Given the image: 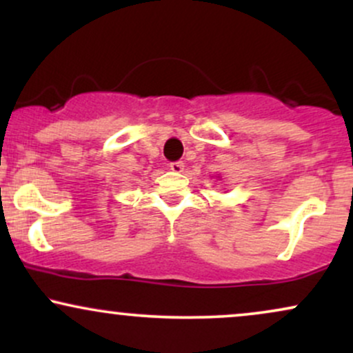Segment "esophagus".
I'll return each mask as SVG.
<instances>
[{"instance_id": "esophagus-1", "label": "esophagus", "mask_w": 353, "mask_h": 353, "mask_svg": "<svg viewBox=\"0 0 353 353\" xmlns=\"http://www.w3.org/2000/svg\"><path fill=\"white\" fill-rule=\"evenodd\" d=\"M169 169H171L172 172H182L184 171V163H182V161H174V163H171L169 164Z\"/></svg>"}]
</instances>
